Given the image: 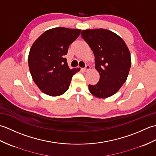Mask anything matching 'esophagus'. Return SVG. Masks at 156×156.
Returning <instances> with one entry per match:
<instances>
[{"label": "esophagus", "mask_w": 156, "mask_h": 156, "mask_svg": "<svg viewBox=\"0 0 156 156\" xmlns=\"http://www.w3.org/2000/svg\"><path fill=\"white\" fill-rule=\"evenodd\" d=\"M90 69V66H89V65H86L85 68H82V69L83 71H87V70H88V69Z\"/></svg>", "instance_id": "1"}]
</instances>
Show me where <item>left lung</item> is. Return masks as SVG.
Wrapping results in <instances>:
<instances>
[{"label":"left lung","instance_id":"8db88e82","mask_svg":"<svg viewBox=\"0 0 156 156\" xmlns=\"http://www.w3.org/2000/svg\"><path fill=\"white\" fill-rule=\"evenodd\" d=\"M81 35L94 53L95 68L100 74L97 84L88 85L89 90L98 98L111 97L127 78L131 64L127 46L119 35L107 29H87Z\"/></svg>","mask_w":156,"mask_h":156}]
</instances>
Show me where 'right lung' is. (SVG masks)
Masks as SVG:
<instances>
[{"mask_svg":"<svg viewBox=\"0 0 156 156\" xmlns=\"http://www.w3.org/2000/svg\"><path fill=\"white\" fill-rule=\"evenodd\" d=\"M81 30L56 27L44 32L29 54L28 64L33 80L40 90L51 97L62 95L69 88L72 76L80 68L70 69L65 55Z\"/></svg>","mask_w":156,"mask_h":156,"instance_id":"1","label":"right lung"}]
</instances>
